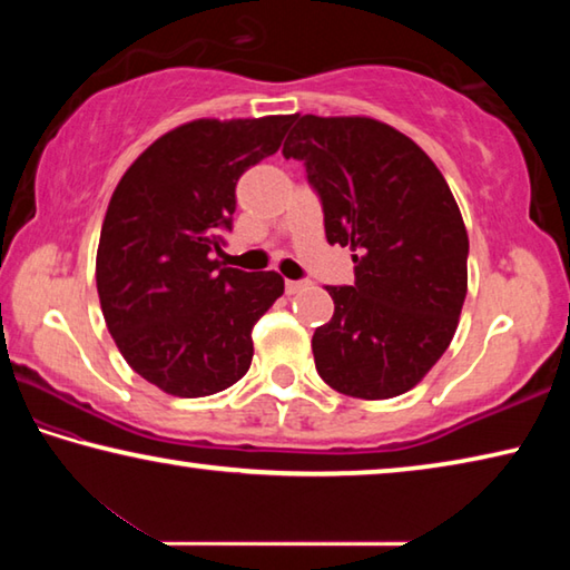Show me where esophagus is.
<instances>
[{
	"label": "esophagus",
	"instance_id": "1",
	"mask_svg": "<svg viewBox=\"0 0 570 570\" xmlns=\"http://www.w3.org/2000/svg\"><path fill=\"white\" fill-rule=\"evenodd\" d=\"M306 288V282H286V294H298Z\"/></svg>",
	"mask_w": 570,
	"mask_h": 570
}]
</instances>
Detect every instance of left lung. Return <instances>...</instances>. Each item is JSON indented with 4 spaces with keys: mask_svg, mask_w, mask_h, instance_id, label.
<instances>
[{
    "mask_svg": "<svg viewBox=\"0 0 570 570\" xmlns=\"http://www.w3.org/2000/svg\"><path fill=\"white\" fill-rule=\"evenodd\" d=\"M284 158L302 160L330 244L354 250V284L326 286L314 332L320 377L360 400L412 390L452 342L468 294V230L417 142L372 118L294 115Z\"/></svg>",
    "mask_w": 570,
    "mask_h": 570,
    "instance_id": "obj_1",
    "label": "left lung"
}]
</instances>
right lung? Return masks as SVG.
I'll return each mask as SVG.
<instances>
[{"label": "right lung", "mask_w": 570, "mask_h": 570, "mask_svg": "<svg viewBox=\"0 0 570 570\" xmlns=\"http://www.w3.org/2000/svg\"><path fill=\"white\" fill-rule=\"evenodd\" d=\"M292 118L180 125L112 193L95 264L105 324L125 362L173 397H208L244 377L250 330L284 294L276 272L210 256L234 226L238 178L274 156Z\"/></svg>", "instance_id": "1"}]
</instances>
